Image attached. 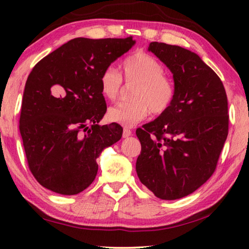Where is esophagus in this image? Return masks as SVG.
<instances>
[{"mask_svg": "<svg viewBox=\"0 0 249 249\" xmlns=\"http://www.w3.org/2000/svg\"><path fill=\"white\" fill-rule=\"evenodd\" d=\"M132 135V130L128 129V128H124V132H123V137L124 138H127L128 136Z\"/></svg>", "mask_w": 249, "mask_h": 249, "instance_id": "obj_1", "label": "esophagus"}]
</instances>
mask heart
Wrapping results in <instances>:
<instances>
[{
	"label": "heart",
	"instance_id": "1",
	"mask_svg": "<svg viewBox=\"0 0 249 249\" xmlns=\"http://www.w3.org/2000/svg\"><path fill=\"white\" fill-rule=\"evenodd\" d=\"M125 80L137 83L132 102H123L108 109L109 121L120 125L134 126L145 120L149 112L161 114L166 112L176 95L172 80L163 74V67L150 54L137 52L122 64ZM122 77L119 71L108 67L100 75V91L105 99L114 101L120 93Z\"/></svg>",
	"mask_w": 249,
	"mask_h": 249
}]
</instances>
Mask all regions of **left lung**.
Segmentation results:
<instances>
[{
  "label": "left lung",
  "mask_w": 249,
  "mask_h": 249,
  "mask_svg": "<svg viewBox=\"0 0 249 249\" xmlns=\"http://www.w3.org/2000/svg\"><path fill=\"white\" fill-rule=\"evenodd\" d=\"M148 52L171 71L176 95L166 112L136 130L142 144L136 172L159 199L177 200L215 170L229 134L227 96L221 79L196 53L157 41Z\"/></svg>",
  "instance_id": "left-lung-1"
}]
</instances>
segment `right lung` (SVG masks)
I'll return each instance as SVG.
<instances>
[{"label": "right lung", "instance_id": "obj_1", "mask_svg": "<svg viewBox=\"0 0 249 249\" xmlns=\"http://www.w3.org/2000/svg\"><path fill=\"white\" fill-rule=\"evenodd\" d=\"M135 43L132 37H78L47 54L29 73L19 132L29 169L48 190L64 196L86 190L98 174L96 159L121 140L119 124H98L107 112L100 75Z\"/></svg>", "mask_w": 249, "mask_h": 249}]
</instances>
